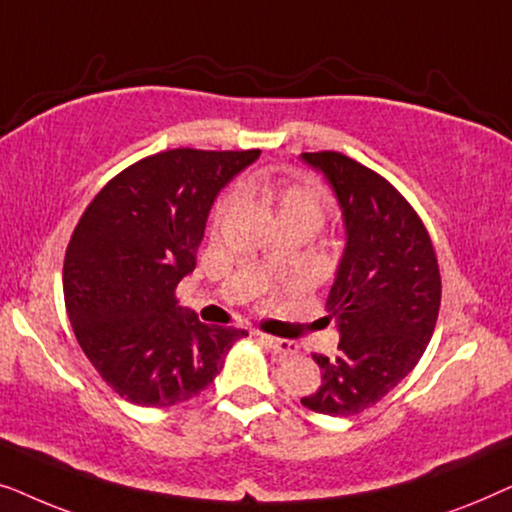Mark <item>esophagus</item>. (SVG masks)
<instances>
[{
    "label": "esophagus",
    "instance_id": "1",
    "mask_svg": "<svg viewBox=\"0 0 512 512\" xmlns=\"http://www.w3.org/2000/svg\"><path fill=\"white\" fill-rule=\"evenodd\" d=\"M258 340H261V345H265V349H270L272 354L289 356V354H296V352H298V347L293 345L291 340L275 338V335H265V333H261V335H258Z\"/></svg>",
    "mask_w": 512,
    "mask_h": 512
}]
</instances>
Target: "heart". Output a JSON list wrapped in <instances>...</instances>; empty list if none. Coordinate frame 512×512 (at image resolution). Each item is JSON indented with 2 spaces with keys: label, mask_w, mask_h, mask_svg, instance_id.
I'll return each instance as SVG.
<instances>
[{
  "label": "heart",
  "mask_w": 512,
  "mask_h": 512,
  "mask_svg": "<svg viewBox=\"0 0 512 512\" xmlns=\"http://www.w3.org/2000/svg\"><path fill=\"white\" fill-rule=\"evenodd\" d=\"M244 195H258L275 209L279 223H303L312 230L324 226L328 214V195L324 186L314 179H272V177H254L240 186ZM235 198L226 195L216 207V219H223L228 209L233 207Z\"/></svg>",
  "instance_id": "1"
}]
</instances>
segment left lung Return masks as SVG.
<instances>
[{
	"mask_svg": "<svg viewBox=\"0 0 512 512\" xmlns=\"http://www.w3.org/2000/svg\"><path fill=\"white\" fill-rule=\"evenodd\" d=\"M331 184L345 223V251L326 307L338 354H314L321 384L305 408L352 417L382 401L422 359L440 310L431 237L410 202L380 174L338 151L300 153Z\"/></svg>",
	"mask_w": 512,
	"mask_h": 512,
	"instance_id": "1",
	"label": "left lung"
}]
</instances>
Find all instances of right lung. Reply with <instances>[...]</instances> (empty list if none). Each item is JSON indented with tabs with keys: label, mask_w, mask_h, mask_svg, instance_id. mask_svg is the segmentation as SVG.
Listing matches in <instances>:
<instances>
[{
	"label": "right lung",
	"mask_w": 512,
	"mask_h": 512,
	"mask_svg": "<svg viewBox=\"0 0 512 512\" xmlns=\"http://www.w3.org/2000/svg\"><path fill=\"white\" fill-rule=\"evenodd\" d=\"M258 156L156 153L116 174L74 228L62 270L69 321L83 354L125 401L167 408L198 396L247 335L202 324L174 289L195 270L216 195Z\"/></svg>",
	"instance_id": "obj_1"
}]
</instances>
